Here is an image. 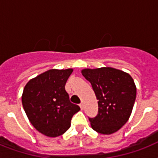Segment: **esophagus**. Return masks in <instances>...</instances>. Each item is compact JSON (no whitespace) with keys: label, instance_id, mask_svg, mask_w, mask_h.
Masks as SVG:
<instances>
[{"label":"esophagus","instance_id":"obj_1","mask_svg":"<svg viewBox=\"0 0 158 158\" xmlns=\"http://www.w3.org/2000/svg\"><path fill=\"white\" fill-rule=\"evenodd\" d=\"M79 106H80V108H81V110H83V109H84V104L83 103L79 104Z\"/></svg>","mask_w":158,"mask_h":158}]
</instances>
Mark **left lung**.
Here are the masks:
<instances>
[{
	"instance_id": "left-lung-1",
	"label": "left lung",
	"mask_w": 158,
	"mask_h": 158,
	"mask_svg": "<svg viewBox=\"0 0 158 158\" xmlns=\"http://www.w3.org/2000/svg\"><path fill=\"white\" fill-rule=\"evenodd\" d=\"M91 83L98 100V114L89 118L93 130L111 135L127 122L136 98V85L130 74L112 67L84 69L81 71Z\"/></svg>"
}]
</instances>
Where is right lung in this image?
<instances>
[{"label": "right lung", "mask_w": 158, "mask_h": 158, "mask_svg": "<svg viewBox=\"0 0 158 158\" xmlns=\"http://www.w3.org/2000/svg\"><path fill=\"white\" fill-rule=\"evenodd\" d=\"M73 69H52L31 79L22 94L26 115L38 132L58 137L70 127L72 116L80 110L69 102L64 85Z\"/></svg>", "instance_id": "add662e5"}]
</instances>
